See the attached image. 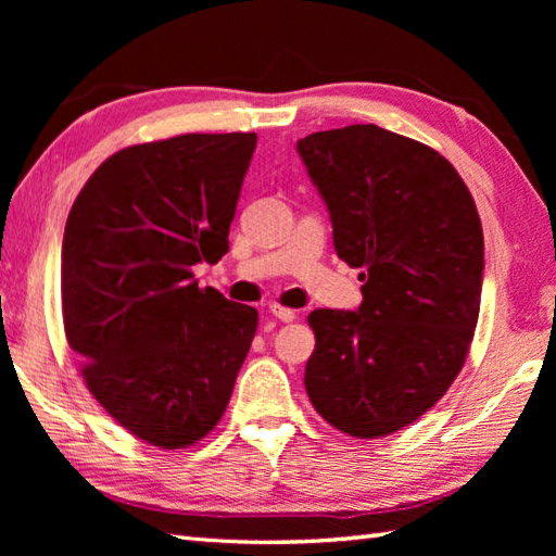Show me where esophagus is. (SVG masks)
<instances>
[{"label": "esophagus", "mask_w": 556, "mask_h": 556, "mask_svg": "<svg viewBox=\"0 0 556 556\" xmlns=\"http://www.w3.org/2000/svg\"><path fill=\"white\" fill-rule=\"evenodd\" d=\"M269 313L277 317V320H281V323H293L296 320V311H291V308H285V305H269Z\"/></svg>", "instance_id": "esophagus-1"}]
</instances>
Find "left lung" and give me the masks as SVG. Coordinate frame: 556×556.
I'll return each instance as SVG.
<instances>
[{"label":"left lung","mask_w":556,"mask_h":556,"mask_svg":"<svg viewBox=\"0 0 556 556\" xmlns=\"http://www.w3.org/2000/svg\"><path fill=\"white\" fill-rule=\"evenodd\" d=\"M296 150L337 255L365 281L356 311L308 315L305 392L341 432L392 434L444 396L468 356L485 269L476 203L440 152L375 124L317 131Z\"/></svg>","instance_id":"8db88e82"}]
</instances>
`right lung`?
Wrapping results in <instances>:
<instances>
[{"label": "right lung", "instance_id": "right-lung-1", "mask_svg": "<svg viewBox=\"0 0 556 556\" xmlns=\"http://www.w3.org/2000/svg\"><path fill=\"white\" fill-rule=\"evenodd\" d=\"M255 134H186L104 160L68 212L62 313L90 394L152 446L215 428L257 311L200 289L191 267L229 251Z\"/></svg>", "mask_w": 556, "mask_h": 556}]
</instances>
